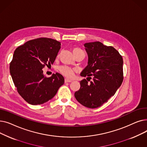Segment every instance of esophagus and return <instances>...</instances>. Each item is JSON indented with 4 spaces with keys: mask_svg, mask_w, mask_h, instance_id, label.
<instances>
[{
    "mask_svg": "<svg viewBox=\"0 0 147 147\" xmlns=\"http://www.w3.org/2000/svg\"><path fill=\"white\" fill-rule=\"evenodd\" d=\"M71 82H72L71 80H69V79H65V83H70Z\"/></svg>",
    "mask_w": 147,
    "mask_h": 147,
    "instance_id": "obj_1",
    "label": "esophagus"
}]
</instances>
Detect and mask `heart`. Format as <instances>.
Instances as JSON below:
<instances>
[{"label":"heart","mask_w":147,"mask_h":147,"mask_svg":"<svg viewBox=\"0 0 147 147\" xmlns=\"http://www.w3.org/2000/svg\"><path fill=\"white\" fill-rule=\"evenodd\" d=\"M79 51H82V50L78 48H74L73 49V52ZM58 69L61 74H63L67 78H73L74 74V69L67 66H61L58 68Z\"/></svg>","instance_id":"1"}]
</instances>
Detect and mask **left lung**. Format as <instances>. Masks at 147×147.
Here are the masks:
<instances>
[{"mask_svg": "<svg viewBox=\"0 0 147 147\" xmlns=\"http://www.w3.org/2000/svg\"><path fill=\"white\" fill-rule=\"evenodd\" d=\"M88 56V65L80 73L93 78L89 83L85 79L80 82V88L74 96L79 103L89 109L102 105L113 96L123 80L122 57L113 46L100 42L84 44Z\"/></svg>", "mask_w": 147, "mask_h": 147, "instance_id": "8db88e82", "label": "left lung"}]
</instances>
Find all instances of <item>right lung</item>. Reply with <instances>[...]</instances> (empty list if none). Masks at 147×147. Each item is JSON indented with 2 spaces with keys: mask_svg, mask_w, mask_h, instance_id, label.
<instances>
[{
  "mask_svg": "<svg viewBox=\"0 0 147 147\" xmlns=\"http://www.w3.org/2000/svg\"><path fill=\"white\" fill-rule=\"evenodd\" d=\"M61 43L50 38L30 40L15 49L10 63V73L18 94L32 105H40L51 99L64 83L58 73L46 78L43 68L55 61Z\"/></svg>",
  "mask_w": 147,
  "mask_h": 147,
  "instance_id": "obj_1",
  "label": "right lung"
}]
</instances>
